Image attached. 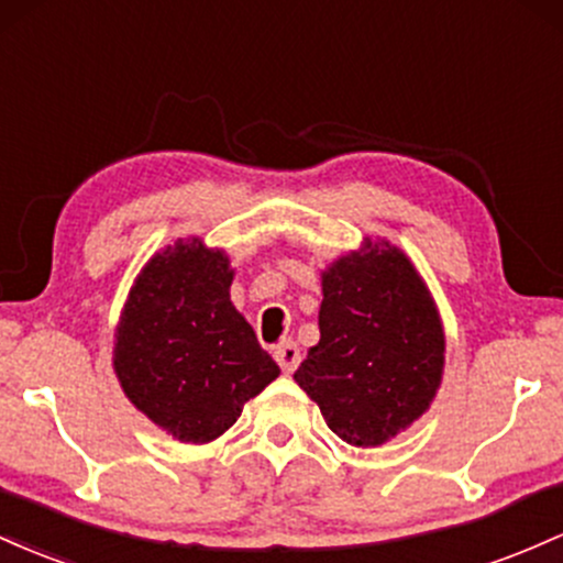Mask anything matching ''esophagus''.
I'll return each instance as SVG.
<instances>
[{
  "label": "esophagus",
  "mask_w": 563,
  "mask_h": 563,
  "mask_svg": "<svg viewBox=\"0 0 563 563\" xmlns=\"http://www.w3.org/2000/svg\"><path fill=\"white\" fill-rule=\"evenodd\" d=\"M274 358L279 362L282 372H287V375H289V372H295V369H298V364H300L298 343H295V340H282V343L274 349Z\"/></svg>",
  "instance_id": "34e87169"
}]
</instances>
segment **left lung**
<instances>
[{
    "label": "left lung",
    "mask_w": 563,
    "mask_h": 563,
    "mask_svg": "<svg viewBox=\"0 0 563 563\" xmlns=\"http://www.w3.org/2000/svg\"><path fill=\"white\" fill-rule=\"evenodd\" d=\"M319 343L295 383L351 446H383L428 412L446 338L426 279L388 239H364L321 271Z\"/></svg>",
    "instance_id": "8db88e82"
}]
</instances>
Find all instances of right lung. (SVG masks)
Instances as JSON below:
<instances>
[{"label": "right lung", "mask_w": 563, "mask_h": 563, "mask_svg": "<svg viewBox=\"0 0 563 563\" xmlns=\"http://www.w3.org/2000/svg\"><path fill=\"white\" fill-rule=\"evenodd\" d=\"M231 282L225 250L178 239L135 276L113 332L124 396L183 444L223 435L282 372L231 302Z\"/></svg>", "instance_id": "right-lung-1"}]
</instances>
